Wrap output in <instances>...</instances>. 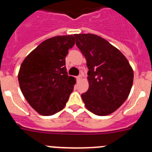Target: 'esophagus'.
I'll list each match as a JSON object with an SVG mask.
<instances>
[{"instance_id": "1", "label": "esophagus", "mask_w": 152, "mask_h": 152, "mask_svg": "<svg viewBox=\"0 0 152 152\" xmlns=\"http://www.w3.org/2000/svg\"><path fill=\"white\" fill-rule=\"evenodd\" d=\"M76 78H77V80H80V79L82 78V75H79L78 76H77V77H76Z\"/></svg>"}]
</instances>
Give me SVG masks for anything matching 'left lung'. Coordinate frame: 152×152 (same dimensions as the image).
Masks as SVG:
<instances>
[{
	"mask_svg": "<svg viewBox=\"0 0 152 152\" xmlns=\"http://www.w3.org/2000/svg\"><path fill=\"white\" fill-rule=\"evenodd\" d=\"M74 36L89 69V88L81 94L84 105L97 116L112 113L129 94L132 68L123 53L100 36L91 33Z\"/></svg>",
	"mask_w": 152,
	"mask_h": 152,
	"instance_id": "obj_1",
	"label": "left lung"
}]
</instances>
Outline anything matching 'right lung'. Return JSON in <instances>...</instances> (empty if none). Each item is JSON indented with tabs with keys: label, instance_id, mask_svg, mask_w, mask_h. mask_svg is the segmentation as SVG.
Segmentation results:
<instances>
[{
	"label": "right lung",
	"instance_id": "1",
	"mask_svg": "<svg viewBox=\"0 0 152 152\" xmlns=\"http://www.w3.org/2000/svg\"><path fill=\"white\" fill-rule=\"evenodd\" d=\"M75 43L73 35L48 39L21 64L18 74L21 91L29 105L42 116L61 110L73 91L75 78L68 75L65 57Z\"/></svg>",
	"mask_w": 152,
	"mask_h": 152
}]
</instances>
